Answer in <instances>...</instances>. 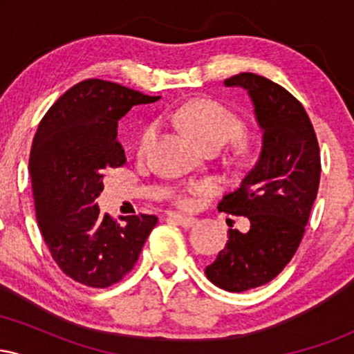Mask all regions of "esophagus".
Returning <instances> with one entry per match:
<instances>
[{"label": "esophagus", "instance_id": "obj_1", "mask_svg": "<svg viewBox=\"0 0 354 354\" xmlns=\"http://www.w3.org/2000/svg\"><path fill=\"white\" fill-rule=\"evenodd\" d=\"M169 221L176 223V225L183 226V228H191V226L196 225L198 219L193 218V216H183V214L171 213V214H169Z\"/></svg>", "mask_w": 354, "mask_h": 354}]
</instances>
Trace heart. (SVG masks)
Returning a JSON list of instances; mask_svg holds the SVG:
<instances>
[{"label": "heart", "instance_id": "b5f03b06", "mask_svg": "<svg viewBox=\"0 0 354 354\" xmlns=\"http://www.w3.org/2000/svg\"><path fill=\"white\" fill-rule=\"evenodd\" d=\"M174 118L203 148L225 146L245 129V123L236 113L216 100H193L174 113ZM158 126L151 123L143 129L136 145L138 156H145L156 136ZM181 206L188 205L185 194L178 196Z\"/></svg>", "mask_w": 354, "mask_h": 354}]
</instances>
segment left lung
I'll use <instances>...</instances> for the list:
<instances>
[{"mask_svg": "<svg viewBox=\"0 0 354 354\" xmlns=\"http://www.w3.org/2000/svg\"><path fill=\"white\" fill-rule=\"evenodd\" d=\"M225 86L248 91L263 146L241 186L218 205L250 219V230H228L205 273L221 290L241 293L270 283L295 256L318 194L321 160L310 116L290 91L253 73L231 76Z\"/></svg>", "mask_w": 354, "mask_h": 354, "instance_id": "1", "label": "left lung"}]
</instances>
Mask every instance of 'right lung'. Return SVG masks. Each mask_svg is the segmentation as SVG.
<instances>
[{
    "label": "right lung",
    "instance_id": "right-lung-1",
    "mask_svg": "<svg viewBox=\"0 0 354 354\" xmlns=\"http://www.w3.org/2000/svg\"><path fill=\"white\" fill-rule=\"evenodd\" d=\"M118 83L84 80L48 109L30 154L33 200L48 250L64 274L91 288L123 279L156 226L154 214H100L109 169L126 163L118 121L136 104L158 101Z\"/></svg>",
    "mask_w": 354,
    "mask_h": 354
}]
</instances>
